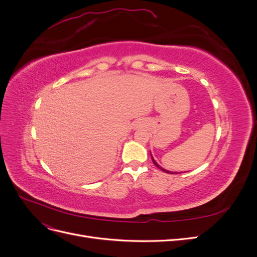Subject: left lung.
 <instances>
[{"label":"left lung","mask_w":257,"mask_h":257,"mask_svg":"<svg viewBox=\"0 0 257 257\" xmlns=\"http://www.w3.org/2000/svg\"><path fill=\"white\" fill-rule=\"evenodd\" d=\"M150 155H151V159H152V162H153V164L157 166V167H159L161 170H163V172H165V173H167V174H180V173H174V172H170V170H167V169H164L163 168L162 166H160L158 163H157V161H155L154 159H153V157H152V154H151V152H150Z\"/></svg>","instance_id":"1"}]
</instances>
